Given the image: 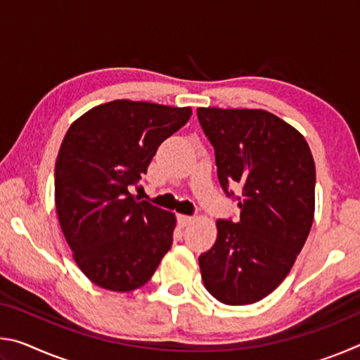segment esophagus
<instances>
[{
	"label": "esophagus",
	"mask_w": 360,
	"mask_h": 360,
	"mask_svg": "<svg viewBox=\"0 0 360 360\" xmlns=\"http://www.w3.org/2000/svg\"><path fill=\"white\" fill-rule=\"evenodd\" d=\"M178 222L181 227H187V225H191L193 222V217L192 216H186V214H179L178 216Z\"/></svg>",
	"instance_id": "34e87169"
}]
</instances>
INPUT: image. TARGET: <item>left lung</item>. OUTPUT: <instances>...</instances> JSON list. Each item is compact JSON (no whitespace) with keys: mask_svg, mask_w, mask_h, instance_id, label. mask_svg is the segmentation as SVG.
I'll list each match as a JSON object with an SVG mask.
<instances>
[{"mask_svg":"<svg viewBox=\"0 0 360 360\" xmlns=\"http://www.w3.org/2000/svg\"><path fill=\"white\" fill-rule=\"evenodd\" d=\"M216 150L217 176L243 188L240 221H217V238L198 257L206 290L225 304L271 294L302 251L314 219L316 167L307 139L264 109L198 108Z\"/></svg>","mask_w":360,"mask_h":360,"instance_id":"left-lung-1","label":"left lung"}]
</instances>
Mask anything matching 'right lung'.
I'll use <instances>...</instances> for the list:
<instances>
[{
  "mask_svg": "<svg viewBox=\"0 0 360 360\" xmlns=\"http://www.w3.org/2000/svg\"><path fill=\"white\" fill-rule=\"evenodd\" d=\"M191 108L114 100L72 122L56 162V208L72 259L98 288L130 292L154 275L176 216L129 192Z\"/></svg>",
  "mask_w": 360,
  "mask_h": 360,
  "instance_id": "obj_1",
  "label": "right lung"
}]
</instances>
